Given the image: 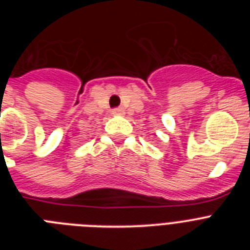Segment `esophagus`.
<instances>
[{"label": "esophagus", "instance_id": "esophagus-1", "mask_svg": "<svg viewBox=\"0 0 250 250\" xmlns=\"http://www.w3.org/2000/svg\"><path fill=\"white\" fill-rule=\"evenodd\" d=\"M124 114H125V110L123 107H118V109L112 110V115H116V116H121Z\"/></svg>", "mask_w": 250, "mask_h": 250}]
</instances>
